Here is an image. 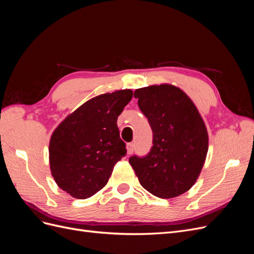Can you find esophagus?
I'll list each match as a JSON object with an SVG mask.
<instances>
[{"label": "esophagus", "instance_id": "34e87169", "mask_svg": "<svg viewBox=\"0 0 254 254\" xmlns=\"http://www.w3.org/2000/svg\"><path fill=\"white\" fill-rule=\"evenodd\" d=\"M134 150V144L133 143H128L127 144V153L128 155H131Z\"/></svg>", "mask_w": 254, "mask_h": 254}]
</instances>
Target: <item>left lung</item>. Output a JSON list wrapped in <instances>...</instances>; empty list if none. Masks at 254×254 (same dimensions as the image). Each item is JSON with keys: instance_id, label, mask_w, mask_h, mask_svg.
Listing matches in <instances>:
<instances>
[{"instance_id": "1", "label": "left lung", "mask_w": 254, "mask_h": 254, "mask_svg": "<svg viewBox=\"0 0 254 254\" xmlns=\"http://www.w3.org/2000/svg\"><path fill=\"white\" fill-rule=\"evenodd\" d=\"M134 97L152 129V147L147 156H132L141 186L159 198H174L197 181L209 148L206 127L195 104L173 84L136 89Z\"/></svg>"}]
</instances>
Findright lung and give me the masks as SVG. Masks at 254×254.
Listing matches in <instances>:
<instances>
[{
  "mask_svg": "<svg viewBox=\"0 0 254 254\" xmlns=\"http://www.w3.org/2000/svg\"><path fill=\"white\" fill-rule=\"evenodd\" d=\"M132 94L126 89L91 98L54 130L49 147L52 176L72 197L86 199L101 190L126 155L117 122Z\"/></svg>",
  "mask_w": 254,
  "mask_h": 254,
  "instance_id": "obj_1",
  "label": "right lung"
}]
</instances>
